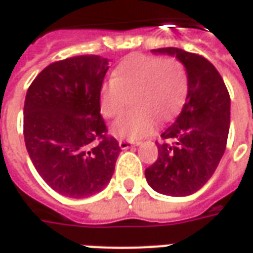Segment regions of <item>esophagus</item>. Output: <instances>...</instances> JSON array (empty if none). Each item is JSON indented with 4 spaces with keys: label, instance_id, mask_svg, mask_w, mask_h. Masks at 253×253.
<instances>
[{
    "label": "esophagus",
    "instance_id": "esophagus-1",
    "mask_svg": "<svg viewBox=\"0 0 253 253\" xmlns=\"http://www.w3.org/2000/svg\"><path fill=\"white\" fill-rule=\"evenodd\" d=\"M139 145V142H130V141H119V146H121V149H123V150H126V149H131L134 148V146H138Z\"/></svg>",
    "mask_w": 253,
    "mask_h": 253
}]
</instances>
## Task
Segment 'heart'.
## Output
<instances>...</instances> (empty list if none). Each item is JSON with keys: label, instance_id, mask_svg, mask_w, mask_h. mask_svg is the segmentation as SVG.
I'll list each match as a JSON object with an SVG mask.
<instances>
[{"label": "heart", "instance_id": "b5f03b06", "mask_svg": "<svg viewBox=\"0 0 253 253\" xmlns=\"http://www.w3.org/2000/svg\"><path fill=\"white\" fill-rule=\"evenodd\" d=\"M188 73L175 58L131 55L122 61L112 78L100 92V108L107 118H116L132 99L137 111L112 123L111 132L116 138L139 141L156 128V116L169 121L186 101Z\"/></svg>", "mask_w": 253, "mask_h": 253}]
</instances>
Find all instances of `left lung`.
Returning <instances> with one entry per match:
<instances>
[{
	"label": "left lung",
	"mask_w": 253,
	"mask_h": 253,
	"mask_svg": "<svg viewBox=\"0 0 253 253\" xmlns=\"http://www.w3.org/2000/svg\"><path fill=\"white\" fill-rule=\"evenodd\" d=\"M153 52L175 55L188 73L186 104L161 134L159 157L145 169L149 186L160 194L187 196L206 184L226 148L230 96L221 74L206 58L176 47Z\"/></svg>",
	"instance_id": "left-lung-1"
}]
</instances>
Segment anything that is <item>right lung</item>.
<instances>
[{"label": "right lung", "instance_id": "1", "mask_svg": "<svg viewBox=\"0 0 253 253\" xmlns=\"http://www.w3.org/2000/svg\"><path fill=\"white\" fill-rule=\"evenodd\" d=\"M108 59L80 55L42 70L27 90L24 141L32 164L52 190L86 198L114 175L119 143L107 134L100 92Z\"/></svg>", "mask_w": 253, "mask_h": 253}]
</instances>
